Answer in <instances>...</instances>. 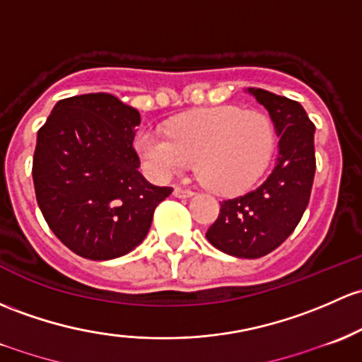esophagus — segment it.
Masks as SVG:
<instances>
[{"label": "esophagus", "mask_w": 362, "mask_h": 362, "mask_svg": "<svg viewBox=\"0 0 362 362\" xmlns=\"http://www.w3.org/2000/svg\"><path fill=\"white\" fill-rule=\"evenodd\" d=\"M173 196L178 197V199H187V197L194 196L192 191H189V189H182V187H175L173 189Z\"/></svg>", "instance_id": "esophagus-1"}]
</instances>
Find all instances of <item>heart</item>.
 I'll list each match as a JSON object with an SVG mask.
<instances>
[{"label":"heart","mask_w":362,"mask_h":362,"mask_svg":"<svg viewBox=\"0 0 362 362\" xmlns=\"http://www.w3.org/2000/svg\"><path fill=\"white\" fill-rule=\"evenodd\" d=\"M276 147L271 117L238 105H218L175 117L166 133L146 128L135 151L152 178L168 182L196 159L197 173L215 192L238 196L258 184Z\"/></svg>","instance_id":"heart-1"}]
</instances>
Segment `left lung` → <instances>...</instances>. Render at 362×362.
<instances>
[{
	"label": "left lung",
	"instance_id": "left-lung-1",
	"mask_svg": "<svg viewBox=\"0 0 362 362\" xmlns=\"http://www.w3.org/2000/svg\"><path fill=\"white\" fill-rule=\"evenodd\" d=\"M246 93L271 116L279 136L276 165L257 189L220 204V215L206 239L232 257L260 258L295 230L309 204L315 173V127L298 102L262 88H248Z\"/></svg>",
	"mask_w": 362,
	"mask_h": 362
}]
</instances>
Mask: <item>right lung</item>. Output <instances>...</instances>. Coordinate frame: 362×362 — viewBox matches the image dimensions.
<instances>
[{
    "label": "right lung",
    "instance_id": "obj_1",
    "mask_svg": "<svg viewBox=\"0 0 362 362\" xmlns=\"http://www.w3.org/2000/svg\"><path fill=\"white\" fill-rule=\"evenodd\" d=\"M139 124L140 112L114 95L86 93L57 102L37 132V204L53 234L79 257L112 260L130 253L171 194L139 171Z\"/></svg>",
    "mask_w": 362,
    "mask_h": 362
}]
</instances>
